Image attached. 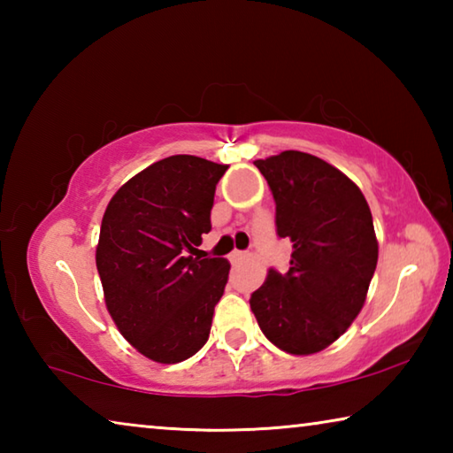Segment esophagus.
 Masks as SVG:
<instances>
[{"instance_id":"34e87169","label":"esophagus","mask_w":453,"mask_h":453,"mask_svg":"<svg viewBox=\"0 0 453 453\" xmlns=\"http://www.w3.org/2000/svg\"><path fill=\"white\" fill-rule=\"evenodd\" d=\"M243 257H248V254H245V251H234L232 262H240V259H243Z\"/></svg>"}]
</instances>
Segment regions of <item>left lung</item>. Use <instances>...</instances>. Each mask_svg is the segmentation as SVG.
<instances>
[{"instance_id":"1","label":"left lung","mask_w":453,"mask_h":453,"mask_svg":"<svg viewBox=\"0 0 453 453\" xmlns=\"http://www.w3.org/2000/svg\"><path fill=\"white\" fill-rule=\"evenodd\" d=\"M275 202V227L294 243L289 270L272 267L251 294V311L273 346L296 356L334 343L359 310L378 264L370 205L324 159L281 151L257 159Z\"/></svg>"}]
</instances>
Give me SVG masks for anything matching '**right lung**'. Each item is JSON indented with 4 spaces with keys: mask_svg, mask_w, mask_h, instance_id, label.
I'll use <instances>...</instances> for the list:
<instances>
[{
    "mask_svg": "<svg viewBox=\"0 0 453 453\" xmlns=\"http://www.w3.org/2000/svg\"><path fill=\"white\" fill-rule=\"evenodd\" d=\"M227 165L172 156L124 183L102 219L96 251L107 311L145 357L178 364L203 348L229 262L194 257L211 229Z\"/></svg>",
    "mask_w": 453,
    "mask_h": 453,
    "instance_id": "obj_1",
    "label": "right lung"
}]
</instances>
